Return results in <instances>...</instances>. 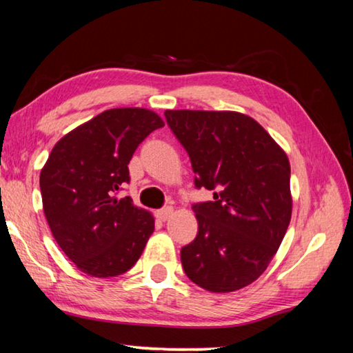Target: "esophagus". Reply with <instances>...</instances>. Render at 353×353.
Masks as SVG:
<instances>
[{"instance_id":"34e87169","label":"esophagus","mask_w":353,"mask_h":353,"mask_svg":"<svg viewBox=\"0 0 353 353\" xmlns=\"http://www.w3.org/2000/svg\"><path fill=\"white\" fill-rule=\"evenodd\" d=\"M172 214H174V209H172V207H165V209L157 210V218L161 221H168L172 216Z\"/></svg>"}]
</instances>
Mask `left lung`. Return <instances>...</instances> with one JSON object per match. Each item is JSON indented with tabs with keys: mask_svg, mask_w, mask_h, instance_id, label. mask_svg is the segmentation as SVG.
<instances>
[{
	"mask_svg": "<svg viewBox=\"0 0 353 353\" xmlns=\"http://www.w3.org/2000/svg\"><path fill=\"white\" fill-rule=\"evenodd\" d=\"M168 125L190 155L194 185L215 190L194 204L196 239L182 267L209 292L256 281L281 245L292 215L290 165L259 122L237 111L166 110Z\"/></svg>",
	"mask_w": 353,
	"mask_h": 353,
	"instance_id": "obj_1",
	"label": "left lung"
}]
</instances>
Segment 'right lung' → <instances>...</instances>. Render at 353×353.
Segmentation results:
<instances>
[{"label":"right lung","mask_w":353,"mask_h":353,"mask_svg":"<svg viewBox=\"0 0 353 353\" xmlns=\"http://www.w3.org/2000/svg\"><path fill=\"white\" fill-rule=\"evenodd\" d=\"M163 125L148 108L106 110L50 152L41 171L43 214L59 248L86 275H122L152 236V214L116 192L130 181L127 165L138 144Z\"/></svg>","instance_id":"obj_1"}]
</instances>
